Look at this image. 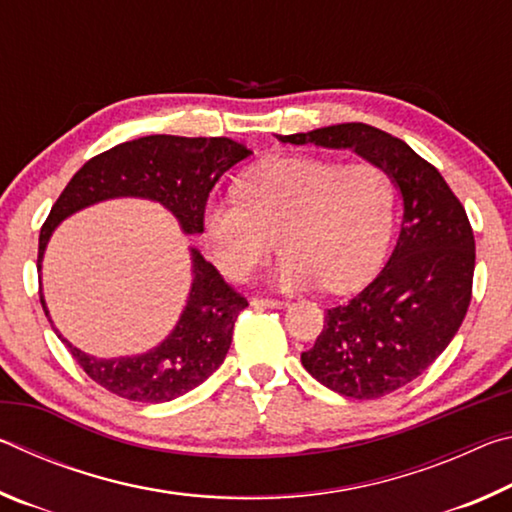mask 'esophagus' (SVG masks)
<instances>
[{"label":"esophagus","mask_w":512,"mask_h":512,"mask_svg":"<svg viewBox=\"0 0 512 512\" xmlns=\"http://www.w3.org/2000/svg\"><path fill=\"white\" fill-rule=\"evenodd\" d=\"M250 305L257 307V309H282V307H287V302L273 300V298H253V300H250Z\"/></svg>","instance_id":"obj_1"}]
</instances>
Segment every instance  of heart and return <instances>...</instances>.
Wrapping results in <instances>:
<instances>
[{"label":"heart","instance_id":"b5f03b06","mask_svg":"<svg viewBox=\"0 0 512 512\" xmlns=\"http://www.w3.org/2000/svg\"><path fill=\"white\" fill-rule=\"evenodd\" d=\"M205 235L216 266L248 275L271 253L277 289L323 282L350 291L377 271L393 228V187L375 164H345L314 155H280L250 169L239 194L210 198Z\"/></svg>","mask_w":512,"mask_h":512}]
</instances>
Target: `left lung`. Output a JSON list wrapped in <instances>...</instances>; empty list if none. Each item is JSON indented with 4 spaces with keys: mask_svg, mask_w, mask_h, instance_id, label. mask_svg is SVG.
<instances>
[{
    "mask_svg": "<svg viewBox=\"0 0 512 512\" xmlns=\"http://www.w3.org/2000/svg\"><path fill=\"white\" fill-rule=\"evenodd\" d=\"M277 140L352 149L402 196V230L388 264L359 296L327 309L314 348L300 354L329 391L377 400L420 377L461 327L472 298V225L438 169L379 128L336 124Z\"/></svg>",
    "mask_w": 512,
    "mask_h": 512,
    "instance_id": "8db88e82",
    "label": "left lung"
}]
</instances>
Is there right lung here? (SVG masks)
I'll use <instances>...</instances> for the list:
<instances>
[{
	"label": "right lung",
	"instance_id": "add662e5",
	"mask_svg": "<svg viewBox=\"0 0 512 512\" xmlns=\"http://www.w3.org/2000/svg\"><path fill=\"white\" fill-rule=\"evenodd\" d=\"M253 151L230 137L149 135L117 144L74 173L40 230L38 273L51 235L67 216L112 198H144L169 210L185 235H201L205 203L225 171ZM192 284L178 323L155 348L131 357L101 359L83 352L58 332L79 366L106 391L133 402H171L185 395L221 366L232 343V329L248 300L223 282L219 271L189 246ZM42 309L49 316L40 289Z\"/></svg>",
	"mask_w": 512,
	"mask_h": 512
}]
</instances>
